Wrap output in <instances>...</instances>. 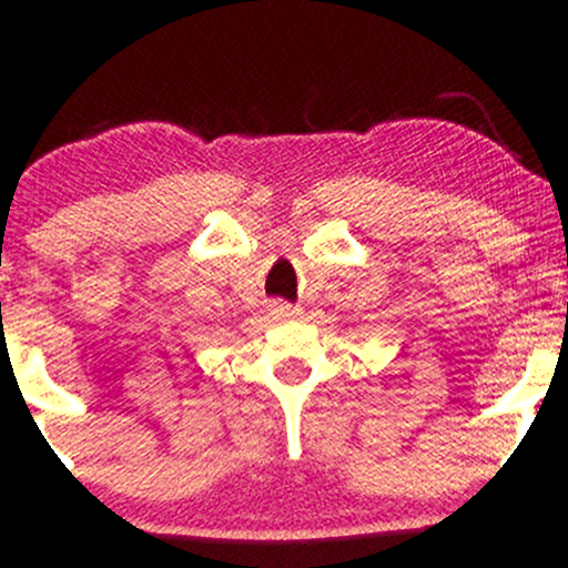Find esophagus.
Here are the masks:
<instances>
[{
    "instance_id": "1",
    "label": "esophagus",
    "mask_w": 568,
    "mask_h": 568,
    "mask_svg": "<svg viewBox=\"0 0 568 568\" xmlns=\"http://www.w3.org/2000/svg\"><path fill=\"white\" fill-rule=\"evenodd\" d=\"M274 313H277V316H294L291 305H283V302H280V305H274Z\"/></svg>"
}]
</instances>
